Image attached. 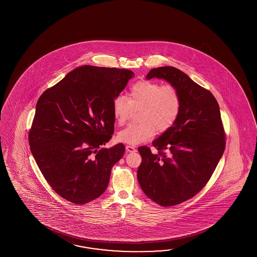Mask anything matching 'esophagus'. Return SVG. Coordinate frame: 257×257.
Here are the masks:
<instances>
[{"mask_svg":"<svg viewBox=\"0 0 257 257\" xmlns=\"http://www.w3.org/2000/svg\"><path fill=\"white\" fill-rule=\"evenodd\" d=\"M126 152H128V153L136 152V148L134 147V146H131V145H126Z\"/></svg>","mask_w":257,"mask_h":257,"instance_id":"esophagus-1","label":"esophagus"}]
</instances>
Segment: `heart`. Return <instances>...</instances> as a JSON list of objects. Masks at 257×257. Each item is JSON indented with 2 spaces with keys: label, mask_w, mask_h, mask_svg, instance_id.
Segmentation results:
<instances>
[{
  "label": "heart",
  "mask_w": 257,
  "mask_h": 257,
  "mask_svg": "<svg viewBox=\"0 0 257 257\" xmlns=\"http://www.w3.org/2000/svg\"><path fill=\"white\" fill-rule=\"evenodd\" d=\"M139 113L141 123L131 124L117 133V141L131 145L147 142L155 131L164 133L175 125L180 115L182 98L178 90L171 85L142 80L134 83L127 99L116 96L113 100L112 113L115 122L123 126L130 118L132 108Z\"/></svg>",
  "instance_id": "b5f03b06"
}]
</instances>
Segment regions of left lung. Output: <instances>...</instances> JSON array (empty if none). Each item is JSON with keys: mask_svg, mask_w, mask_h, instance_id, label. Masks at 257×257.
Returning <instances> with one entry per match:
<instances>
[{"mask_svg": "<svg viewBox=\"0 0 257 257\" xmlns=\"http://www.w3.org/2000/svg\"><path fill=\"white\" fill-rule=\"evenodd\" d=\"M164 79L180 93L182 107L175 125L147 146L138 149L142 162L138 180L149 198L163 207L195 197L207 185L221 158L226 135L218 102L208 90L175 67L151 70L148 80Z\"/></svg>", "mask_w": 257, "mask_h": 257, "instance_id": "1", "label": "left lung"}]
</instances>
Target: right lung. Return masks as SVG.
I'll list each match as a JSON object with an SVG mask.
<instances>
[{
    "instance_id": "add662e5",
    "label": "right lung",
    "mask_w": 257,
    "mask_h": 257,
    "mask_svg": "<svg viewBox=\"0 0 257 257\" xmlns=\"http://www.w3.org/2000/svg\"><path fill=\"white\" fill-rule=\"evenodd\" d=\"M134 72L84 65L47 89L36 106L28 141L45 179L74 204L100 197L125 146L100 148L114 133L113 100Z\"/></svg>"
}]
</instances>
